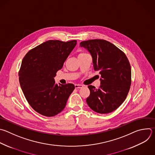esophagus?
Segmentation results:
<instances>
[{
  "label": "esophagus",
  "instance_id": "34e87169",
  "mask_svg": "<svg viewBox=\"0 0 155 155\" xmlns=\"http://www.w3.org/2000/svg\"><path fill=\"white\" fill-rule=\"evenodd\" d=\"M83 87V86L82 84H75V87L76 89H80V88H81Z\"/></svg>",
  "mask_w": 155,
  "mask_h": 155
}]
</instances>
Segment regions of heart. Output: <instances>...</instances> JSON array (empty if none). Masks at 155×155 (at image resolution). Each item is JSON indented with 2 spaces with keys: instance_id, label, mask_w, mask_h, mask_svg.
I'll use <instances>...</instances> for the list:
<instances>
[{
  "instance_id": "b5f03b06",
  "label": "heart",
  "mask_w": 155,
  "mask_h": 155,
  "mask_svg": "<svg viewBox=\"0 0 155 155\" xmlns=\"http://www.w3.org/2000/svg\"><path fill=\"white\" fill-rule=\"evenodd\" d=\"M85 54V53H81V54H80H80Z\"/></svg>"
}]
</instances>
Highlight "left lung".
<instances>
[{
    "label": "left lung",
    "mask_w": 155,
    "mask_h": 155,
    "mask_svg": "<svg viewBox=\"0 0 155 155\" xmlns=\"http://www.w3.org/2000/svg\"><path fill=\"white\" fill-rule=\"evenodd\" d=\"M80 45L89 51L94 69L101 75L98 89L88 86L90 95L87 104L96 113H111L122 104L129 92L131 83L129 61L122 50L104 39L84 41Z\"/></svg>",
    "instance_id": "left-lung-1"
}]
</instances>
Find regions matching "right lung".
<instances>
[{"mask_svg": "<svg viewBox=\"0 0 155 155\" xmlns=\"http://www.w3.org/2000/svg\"><path fill=\"white\" fill-rule=\"evenodd\" d=\"M76 44V40H48L30 50L24 57L19 72L20 85L29 105L39 114L52 117L65 108L75 86L58 85L54 77Z\"/></svg>", "mask_w": 155, "mask_h": 155, "instance_id": "add662e5", "label": "right lung"}]
</instances>
